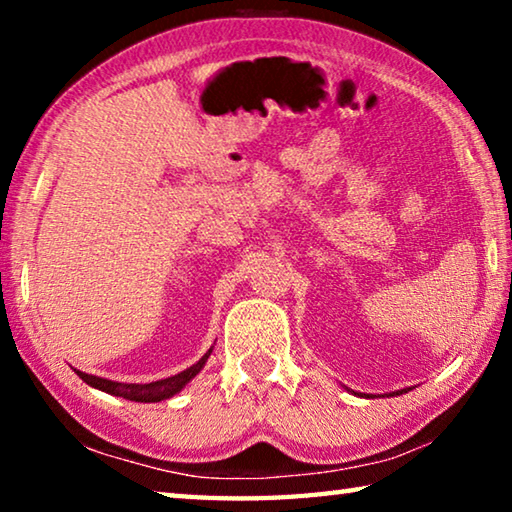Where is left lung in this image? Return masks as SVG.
Instances as JSON below:
<instances>
[{
    "instance_id": "1",
    "label": "left lung",
    "mask_w": 512,
    "mask_h": 512,
    "mask_svg": "<svg viewBox=\"0 0 512 512\" xmlns=\"http://www.w3.org/2000/svg\"><path fill=\"white\" fill-rule=\"evenodd\" d=\"M352 393H354V391H352ZM402 393H406V388H402V391H395V393H391V395L395 397V395H402ZM354 395H361V393H354ZM361 397H372V395H366V393H363Z\"/></svg>"
}]
</instances>
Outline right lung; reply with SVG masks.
<instances>
[{"instance_id":"right-lung-1","label":"right lung","mask_w":512,"mask_h":512,"mask_svg":"<svg viewBox=\"0 0 512 512\" xmlns=\"http://www.w3.org/2000/svg\"><path fill=\"white\" fill-rule=\"evenodd\" d=\"M210 354H212V348L207 350L203 357L194 363V366H189L187 370L178 372V375H173V377L151 381V384H121V381L88 375V372H81V370H76V375H79L88 386L99 388V391L110 393L115 397H124V400H131V402H162V400H169V397L183 391L189 381H192L198 375V372L203 370L205 361L210 359Z\"/></svg>"}]
</instances>
